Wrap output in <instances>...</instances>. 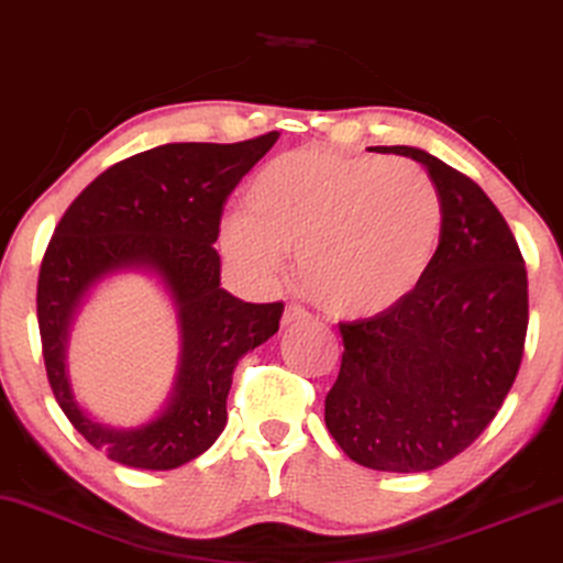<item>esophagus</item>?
<instances>
[{
	"instance_id": "esophagus-1",
	"label": "esophagus",
	"mask_w": 563,
	"mask_h": 563,
	"mask_svg": "<svg viewBox=\"0 0 563 563\" xmlns=\"http://www.w3.org/2000/svg\"><path fill=\"white\" fill-rule=\"evenodd\" d=\"M309 317V312L305 307H299V305H287V309H284V314H282V324L284 328H289V324H297V322H305Z\"/></svg>"
}]
</instances>
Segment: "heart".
<instances>
[{
  "label": "heart",
  "instance_id": "heart-1",
  "mask_svg": "<svg viewBox=\"0 0 563 563\" xmlns=\"http://www.w3.org/2000/svg\"><path fill=\"white\" fill-rule=\"evenodd\" d=\"M439 233L442 202L417 162L301 146L256 175L249 213L228 216L221 241L256 279L299 254V279L324 312L373 317L419 287Z\"/></svg>",
  "mask_w": 563,
  "mask_h": 563
}]
</instances>
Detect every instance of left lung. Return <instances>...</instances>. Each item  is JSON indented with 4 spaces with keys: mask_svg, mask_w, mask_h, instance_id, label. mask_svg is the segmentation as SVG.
<instances>
[{
    "mask_svg": "<svg viewBox=\"0 0 563 563\" xmlns=\"http://www.w3.org/2000/svg\"><path fill=\"white\" fill-rule=\"evenodd\" d=\"M383 152L421 162L442 202V233L409 297L340 322L345 350L324 423L363 467L427 472L467 450L500 411L523 361L528 274L483 187L417 146Z\"/></svg>",
    "mask_w": 563,
    "mask_h": 563,
    "instance_id": "obj_1",
    "label": "left lung"
}]
</instances>
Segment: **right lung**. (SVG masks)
Wrapping results in <instances>:
<instances>
[{"mask_svg": "<svg viewBox=\"0 0 563 563\" xmlns=\"http://www.w3.org/2000/svg\"><path fill=\"white\" fill-rule=\"evenodd\" d=\"M268 132L235 144H162L117 162L70 202L37 276V324L55 401L106 457L136 470H175L210 450L225 429L233 368L279 330L282 301L251 305L221 289L228 195L272 150ZM150 267L178 307L184 335L174 401L140 430H111L75 404L64 376L67 324L77 301L106 273Z\"/></svg>", "mask_w": 563, "mask_h": 563, "instance_id": "obj_1", "label": "right lung"}]
</instances>
